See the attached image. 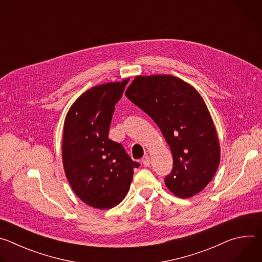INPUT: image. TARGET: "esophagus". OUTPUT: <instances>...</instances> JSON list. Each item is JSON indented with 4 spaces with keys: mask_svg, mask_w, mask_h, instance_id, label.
<instances>
[{
    "mask_svg": "<svg viewBox=\"0 0 262 262\" xmlns=\"http://www.w3.org/2000/svg\"><path fill=\"white\" fill-rule=\"evenodd\" d=\"M150 158H149V156H144L143 157V159H142V163H143V165L145 166V167H148L149 165H150Z\"/></svg>",
    "mask_w": 262,
    "mask_h": 262,
    "instance_id": "34e87169",
    "label": "esophagus"
}]
</instances>
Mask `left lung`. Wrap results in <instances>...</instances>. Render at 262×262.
I'll use <instances>...</instances> for the list:
<instances>
[{"label":"left lung","instance_id":"left-lung-1","mask_svg":"<svg viewBox=\"0 0 262 262\" xmlns=\"http://www.w3.org/2000/svg\"><path fill=\"white\" fill-rule=\"evenodd\" d=\"M125 96L158 124L173 157L165 177L167 188L180 198L200 193L220 164V144L200 94L173 76L137 77Z\"/></svg>","mask_w":262,"mask_h":262}]
</instances>
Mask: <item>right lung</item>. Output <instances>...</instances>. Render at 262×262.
<instances>
[{"instance_id": "right-lung-1", "label": "right lung", "mask_w": 262, "mask_h": 262, "mask_svg": "<svg viewBox=\"0 0 262 262\" xmlns=\"http://www.w3.org/2000/svg\"><path fill=\"white\" fill-rule=\"evenodd\" d=\"M128 81L93 87L67 113L62 144L65 175L86 204L99 209L118 205L126 196L140 166L120 143L108 139L115 104Z\"/></svg>"}]
</instances>
